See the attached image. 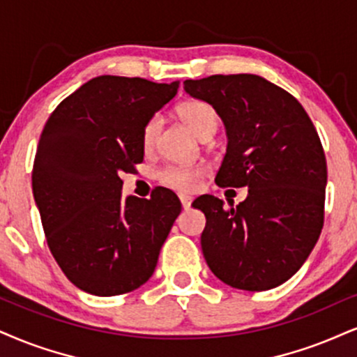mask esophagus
<instances>
[{
  "mask_svg": "<svg viewBox=\"0 0 357 357\" xmlns=\"http://www.w3.org/2000/svg\"><path fill=\"white\" fill-rule=\"evenodd\" d=\"M180 202H182L183 208H190V205H192V197H188V195H180Z\"/></svg>",
  "mask_w": 357,
  "mask_h": 357,
  "instance_id": "obj_1",
  "label": "esophagus"
}]
</instances>
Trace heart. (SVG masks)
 <instances>
[{
  "mask_svg": "<svg viewBox=\"0 0 357 357\" xmlns=\"http://www.w3.org/2000/svg\"><path fill=\"white\" fill-rule=\"evenodd\" d=\"M178 117L190 127L193 134L202 140L212 139L218 129L220 117L212 104L205 100H188L178 105ZM158 132H160V117L153 116L145 122L142 129V145L145 151H151L155 145ZM205 177V169L202 167L167 165L158 172V180L167 187L178 192H193L200 187L202 178Z\"/></svg>",
  "mask_w": 357,
  "mask_h": 357,
  "instance_id": "b5f03b06",
  "label": "heart"
}]
</instances>
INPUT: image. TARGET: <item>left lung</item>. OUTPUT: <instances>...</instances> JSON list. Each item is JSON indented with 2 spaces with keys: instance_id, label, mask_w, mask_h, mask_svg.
Here are the masks:
<instances>
[{
  "instance_id": "left-lung-1",
  "label": "left lung",
  "mask_w": 357,
  "mask_h": 357,
  "mask_svg": "<svg viewBox=\"0 0 357 357\" xmlns=\"http://www.w3.org/2000/svg\"><path fill=\"white\" fill-rule=\"evenodd\" d=\"M183 89L212 104L225 124L217 185L248 187L230 208L213 195L192 204L206 218V265L231 288H276L300 270L323 230L328 167L318 132L289 92L255 74L187 79Z\"/></svg>"
}]
</instances>
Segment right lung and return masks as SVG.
I'll return each mask as SVG.
<instances>
[{
  "instance_id": "right-lung-1",
  "label": "right lung",
  "mask_w": 357,
  "mask_h": 357,
  "mask_svg": "<svg viewBox=\"0 0 357 357\" xmlns=\"http://www.w3.org/2000/svg\"><path fill=\"white\" fill-rule=\"evenodd\" d=\"M178 81L99 76L54 109L33 165V195L47 246L73 284L96 296L134 291L152 276L182 205L169 188L121 195V174L144 160L145 122Z\"/></svg>"
}]
</instances>
